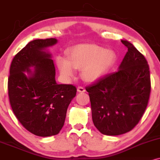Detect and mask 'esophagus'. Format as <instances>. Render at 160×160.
Here are the masks:
<instances>
[{
  "label": "esophagus",
  "mask_w": 160,
  "mask_h": 160,
  "mask_svg": "<svg viewBox=\"0 0 160 160\" xmlns=\"http://www.w3.org/2000/svg\"><path fill=\"white\" fill-rule=\"evenodd\" d=\"M78 92H85L86 89L82 86H78Z\"/></svg>",
  "instance_id": "obj_1"
}]
</instances>
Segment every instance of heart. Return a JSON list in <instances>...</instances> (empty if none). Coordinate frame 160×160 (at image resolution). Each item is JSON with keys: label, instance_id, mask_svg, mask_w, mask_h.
I'll list each match as a JSON object with an SVG mask.
<instances>
[{"label": "heart", "instance_id": "b5f03b06", "mask_svg": "<svg viewBox=\"0 0 160 160\" xmlns=\"http://www.w3.org/2000/svg\"><path fill=\"white\" fill-rule=\"evenodd\" d=\"M68 59L59 57L57 65L65 80L74 76V69H81L82 78L87 82H95L103 78L114 65L116 54L112 50L93 44H80L67 51Z\"/></svg>", "mask_w": 160, "mask_h": 160}]
</instances>
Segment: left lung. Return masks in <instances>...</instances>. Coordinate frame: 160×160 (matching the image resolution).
<instances>
[{
	"label": "left lung",
	"mask_w": 160,
	"mask_h": 160,
	"mask_svg": "<svg viewBox=\"0 0 160 160\" xmlns=\"http://www.w3.org/2000/svg\"><path fill=\"white\" fill-rule=\"evenodd\" d=\"M121 41L128 51L118 72L106 75L86 88L94 125L107 136L130 131L145 112L151 93L147 60L132 43Z\"/></svg>",
	"instance_id": "1"
}]
</instances>
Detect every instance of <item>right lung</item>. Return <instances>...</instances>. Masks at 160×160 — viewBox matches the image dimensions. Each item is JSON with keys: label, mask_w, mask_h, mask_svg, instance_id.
I'll list each match as a JSON object with an SVG mask.
<instances>
[{"label": "right lung", "mask_w": 160, "mask_h": 160, "mask_svg": "<svg viewBox=\"0 0 160 160\" xmlns=\"http://www.w3.org/2000/svg\"><path fill=\"white\" fill-rule=\"evenodd\" d=\"M57 38L35 39L15 56L9 70L8 93L13 112L29 132L38 136L58 134L76 95L73 85L58 84L49 47Z\"/></svg>", "instance_id": "obj_1"}]
</instances>
